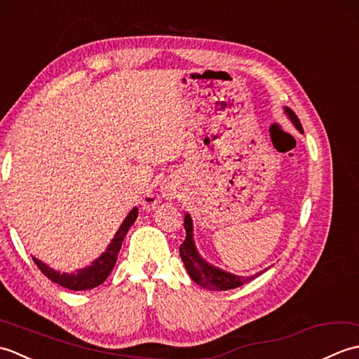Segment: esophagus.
Here are the masks:
<instances>
[{
	"label": "esophagus",
	"instance_id": "obj_1",
	"mask_svg": "<svg viewBox=\"0 0 359 359\" xmlns=\"http://www.w3.org/2000/svg\"><path fill=\"white\" fill-rule=\"evenodd\" d=\"M163 196L166 197V199H174V197H175L174 189H171V188H166V189H163Z\"/></svg>",
	"mask_w": 359,
	"mask_h": 359
}]
</instances>
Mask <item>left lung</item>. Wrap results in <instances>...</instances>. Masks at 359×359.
<instances>
[{"label":"left lung","mask_w":359,"mask_h":359,"mask_svg":"<svg viewBox=\"0 0 359 359\" xmlns=\"http://www.w3.org/2000/svg\"><path fill=\"white\" fill-rule=\"evenodd\" d=\"M287 114L292 118L294 126L302 131V125L299 118H297L296 114L292 109H285ZM185 231H187V238L184 243L179 247L180 251V257L185 264V269L188 271L189 276L196 282V284L202 285L203 288L208 290H219V292H224V290H231V288H238L241 285L245 284V282L255 279V276L251 278H243V276H236V274L226 273L224 270L216 269L215 265H210L208 262H205L203 259L197 253V250L194 247V241H193V220L189 217V215L185 216Z\"/></svg>","instance_id":"1"}]
</instances>
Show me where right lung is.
Returning a JSON list of instances; mask_svg holds the SVG:
<instances>
[{
    "mask_svg": "<svg viewBox=\"0 0 359 359\" xmlns=\"http://www.w3.org/2000/svg\"><path fill=\"white\" fill-rule=\"evenodd\" d=\"M137 216H139V210L133 208V211L129 212L126 219L123 220V224L120 225L117 234L114 236L112 242L109 243V247L106 248L104 253L98 259H95V261L89 266H86V269L79 270L77 273L55 271V270H52L50 266L43 264L41 261H38V259H35V257H34V262L36 264L38 269L41 270L44 276H48L52 282H55V284H58V285L74 290V292H80V290H89V288L98 287L100 284H103L106 278L109 276L111 270L114 269V265H116L118 251L121 248V242H123L129 228H131V225L135 222Z\"/></svg>",
    "mask_w": 359,
    "mask_h": 359,
    "instance_id": "add662e5",
    "label": "right lung"
}]
</instances>
